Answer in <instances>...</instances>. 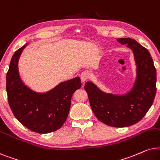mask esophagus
Wrapping results in <instances>:
<instances>
[{
  "label": "esophagus",
  "instance_id": "34e87169",
  "mask_svg": "<svg viewBox=\"0 0 160 160\" xmlns=\"http://www.w3.org/2000/svg\"><path fill=\"white\" fill-rule=\"evenodd\" d=\"M90 77V73L88 72H82V74H80V79H81V81L82 82H85Z\"/></svg>",
  "mask_w": 160,
  "mask_h": 160
}]
</instances>
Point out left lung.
Here are the masks:
<instances>
[{
  "label": "left lung",
  "instance_id": "left-lung-1",
  "mask_svg": "<svg viewBox=\"0 0 160 160\" xmlns=\"http://www.w3.org/2000/svg\"><path fill=\"white\" fill-rule=\"evenodd\" d=\"M117 41L134 53L137 76L132 90L123 95L108 93L91 82H87L84 88L91 109L100 121L110 127H125L141 120L152 107L157 91V72L146 48L130 38Z\"/></svg>",
  "mask_w": 160,
  "mask_h": 160
}]
</instances>
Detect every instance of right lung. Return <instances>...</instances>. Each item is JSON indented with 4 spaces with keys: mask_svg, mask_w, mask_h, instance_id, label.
Here are the masks:
<instances>
[{
    "mask_svg": "<svg viewBox=\"0 0 160 160\" xmlns=\"http://www.w3.org/2000/svg\"><path fill=\"white\" fill-rule=\"evenodd\" d=\"M27 44L14 52L6 74V92L15 118L34 132L45 134L60 129L69 114L74 91L81 87L79 77L59 83L45 93L32 91L23 83L18 61Z\"/></svg>",
    "mask_w": 160,
    "mask_h": 160,
    "instance_id": "1",
    "label": "right lung"
}]
</instances>
